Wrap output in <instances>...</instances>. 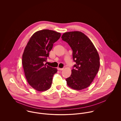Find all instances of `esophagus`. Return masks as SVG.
<instances>
[{"instance_id": "34e87169", "label": "esophagus", "mask_w": 121, "mask_h": 121, "mask_svg": "<svg viewBox=\"0 0 121 121\" xmlns=\"http://www.w3.org/2000/svg\"><path fill=\"white\" fill-rule=\"evenodd\" d=\"M57 69L58 70H63V68H57Z\"/></svg>"}]
</instances>
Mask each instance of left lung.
Returning <instances> with one entry per match:
<instances>
[{
  "instance_id": "8db88e82",
  "label": "left lung",
  "mask_w": 121,
  "mask_h": 121,
  "mask_svg": "<svg viewBox=\"0 0 121 121\" xmlns=\"http://www.w3.org/2000/svg\"><path fill=\"white\" fill-rule=\"evenodd\" d=\"M62 39L67 42L73 51V60L76 62L70 76L66 79L71 88L80 90L90 86L100 68V57L92 41L79 31L64 33Z\"/></svg>"
}]
</instances>
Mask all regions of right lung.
<instances>
[{
	"mask_svg": "<svg viewBox=\"0 0 121 121\" xmlns=\"http://www.w3.org/2000/svg\"><path fill=\"white\" fill-rule=\"evenodd\" d=\"M61 34L48 29L35 33L28 42L22 55V65L28 83L35 90L43 91L52 85L53 75L57 69L44 64L53 44Z\"/></svg>",
	"mask_w": 121,
	"mask_h": 121,
	"instance_id": "obj_1",
	"label": "right lung"
}]
</instances>
